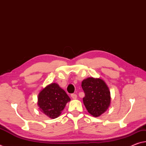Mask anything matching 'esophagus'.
Listing matches in <instances>:
<instances>
[{"label":"esophagus","instance_id":"1","mask_svg":"<svg viewBox=\"0 0 146 146\" xmlns=\"http://www.w3.org/2000/svg\"><path fill=\"white\" fill-rule=\"evenodd\" d=\"M71 97H72L73 99H76L77 98V95L76 94H71Z\"/></svg>","mask_w":146,"mask_h":146}]
</instances>
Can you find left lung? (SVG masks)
I'll use <instances>...</instances> for the list:
<instances>
[{
    "instance_id": "1",
    "label": "left lung",
    "mask_w": 146,
    "mask_h": 146,
    "mask_svg": "<svg viewBox=\"0 0 146 146\" xmlns=\"http://www.w3.org/2000/svg\"><path fill=\"white\" fill-rule=\"evenodd\" d=\"M82 88L84 92L83 103L88 112L98 117L108 109L111 103L109 90L101 79L87 78L82 81Z\"/></svg>"
}]
</instances>
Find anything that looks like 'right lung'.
Segmentation results:
<instances>
[{"instance_id": "obj_1", "label": "right lung", "mask_w": 146, "mask_h": 146, "mask_svg": "<svg viewBox=\"0 0 146 146\" xmlns=\"http://www.w3.org/2000/svg\"><path fill=\"white\" fill-rule=\"evenodd\" d=\"M70 98L56 83L46 86L38 96V106L44 114L51 119L60 116Z\"/></svg>"}]
</instances>
